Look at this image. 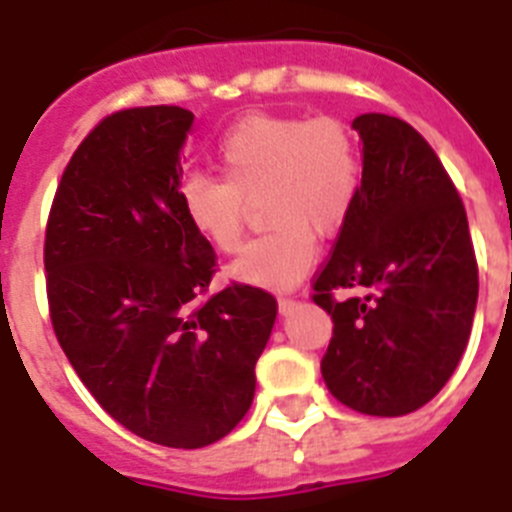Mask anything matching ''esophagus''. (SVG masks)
Here are the masks:
<instances>
[{
	"label": "esophagus",
	"instance_id": "34e87169",
	"mask_svg": "<svg viewBox=\"0 0 512 512\" xmlns=\"http://www.w3.org/2000/svg\"><path fill=\"white\" fill-rule=\"evenodd\" d=\"M295 307H297L295 300H287V297H282V300H279V315H284V318H287V315H292V310H295Z\"/></svg>",
	"mask_w": 512,
	"mask_h": 512
}]
</instances>
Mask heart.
I'll use <instances>...</instances> for the list:
<instances>
[{"instance_id":"b5f03b06","label":"heart","mask_w":512,"mask_h":512,"mask_svg":"<svg viewBox=\"0 0 512 512\" xmlns=\"http://www.w3.org/2000/svg\"><path fill=\"white\" fill-rule=\"evenodd\" d=\"M223 179L192 174L179 184L187 223L215 251L241 246L246 202H261L274 228L248 243L228 266L241 284L289 289L318 261L315 235L338 233L361 184L354 133L336 117L251 115L235 122L217 146Z\"/></svg>"}]
</instances>
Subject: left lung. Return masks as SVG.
I'll return each mask as SVG.
<instances>
[{
  "label": "left lung",
  "instance_id": "obj_1",
  "mask_svg": "<svg viewBox=\"0 0 512 512\" xmlns=\"http://www.w3.org/2000/svg\"><path fill=\"white\" fill-rule=\"evenodd\" d=\"M361 184L315 305L333 318L320 361L346 408L397 418L423 408L459 364L477 310V259L467 212L423 135L400 117L359 115ZM364 286V298L332 300Z\"/></svg>",
  "mask_w": 512,
  "mask_h": 512
}]
</instances>
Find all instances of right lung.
<instances>
[{"label": "right lung", "mask_w": 512, "mask_h": 512, "mask_svg": "<svg viewBox=\"0 0 512 512\" xmlns=\"http://www.w3.org/2000/svg\"><path fill=\"white\" fill-rule=\"evenodd\" d=\"M192 125L166 104L104 117L63 171L45 230L63 354L117 423L171 449L241 423L277 320V300L248 284L200 302L215 251L179 205Z\"/></svg>", "instance_id": "obj_1"}]
</instances>
